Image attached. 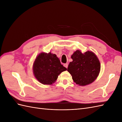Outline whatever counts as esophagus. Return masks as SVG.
<instances>
[{
  "instance_id": "34e87169",
  "label": "esophagus",
  "mask_w": 122,
  "mask_h": 122,
  "mask_svg": "<svg viewBox=\"0 0 122 122\" xmlns=\"http://www.w3.org/2000/svg\"><path fill=\"white\" fill-rule=\"evenodd\" d=\"M64 67H66V68H68V63H66V64H64Z\"/></svg>"
}]
</instances>
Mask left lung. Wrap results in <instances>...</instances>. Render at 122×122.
I'll return each mask as SVG.
<instances>
[{"mask_svg": "<svg viewBox=\"0 0 122 122\" xmlns=\"http://www.w3.org/2000/svg\"><path fill=\"white\" fill-rule=\"evenodd\" d=\"M73 61L68 65L67 71L76 84L85 86L97 79L101 65L97 55L91 51L82 53L77 50L71 55Z\"/></svg>", "mask_w": 122, "mask_h": 122, "instance_id": "1", "label": "left lung"}]
</instances>
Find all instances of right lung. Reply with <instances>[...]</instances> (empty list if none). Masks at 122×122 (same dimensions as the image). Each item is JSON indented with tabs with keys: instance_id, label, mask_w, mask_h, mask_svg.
I'll return each mask as SVG.
<instances>
[{
	"instance_id": "1",
	"label": "right lung",
	"mask_w": 122,
	"mask_h": 122,
	"mask_svg": "<svg viewBox=\"0 0 122 122\" xmlns=\"http://www.w3.org/2000/svg\"><path fill=\"white\" fill-rule=\"evenodd\" d=\"M62 66L56 55L41 52L38 55L33 64L32 70L36 78L42 84L52 85L58 75L67 70Z\"/></svg>"
}]
</instances>
